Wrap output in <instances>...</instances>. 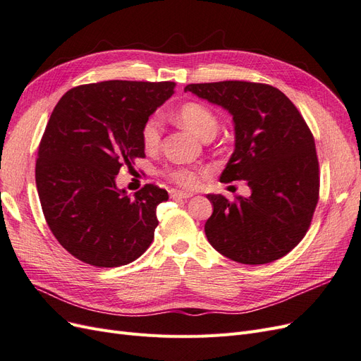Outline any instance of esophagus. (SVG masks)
I'll list each match as a JSON object with an SVG mask.
<instances>
[{
    "label": "esophagus",
    "mask_w": 361,
    "mask_h": 361,
    "mask_svg": "<svg viewBox=\"0 0 361 361\" xmlns=\"http://www.w3.org/2000/svg\"><path fill=\"white\" fill-rule=\"evenodd\" d=\"M170 197L174 200H187L192 197V192H187V191H180V190H170Z\"/></svg>",
    "instance_id": "esophagus-1"
}]
</instances>
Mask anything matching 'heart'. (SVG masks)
<instances>
[{
	"label": "heart",
	"mask_w": 361,
	"mask_h": 361,
	"mask_svg": "<svg viewBox=\"0 0 361 361\" xmlns=\"http://www.w3.org/2000/svg\"><path fill=\"white\" fill-rule=\"evenodd\" d=\"M178 122L187 129L203 138L211 140L218 130L220 122H218L216 114L211 110L209 106L200 102H187L178 108L176 111ZM162 134V123L161 118L154 114L145 120L143 126H141V143L149 150H154L159 146ZM166 176L185 188H191L199 182L200 171L190 169V167H171L166 170Z\"/></svg>",
	"instance_id": "1"
}]
</instances>
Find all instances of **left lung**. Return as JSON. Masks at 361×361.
Segmentation results:
<instances>
[{"instance_id": "obj_1", "label": "left lung", "mask_w": 361, "mask_h": 361, "mask_svg": "<svg viewBox=\"0 0 361 361\" xmlns=\"http://www.w3.org/2000/svg\"><path fill=\"white\" fill-rule=\"evenodd\" d=\"M185 92L233 116L235 152L221 182L247 180L250 197L207 194L214 212L204 224L209 244L245 265L286 256L307 233L319 200L314 138L289 97L268 84H188Z\"/></svg>"}]
</instances>
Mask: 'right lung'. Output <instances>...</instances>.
<instances>
[{"mask_svg":"<svg viewBox=\"0 0 361 361\" xmlns=\"http://www.w3.org/2000/svg\"><path fill=\"white\" fill-rule=\"evenodd\" d=\"M171 81H104L73 87L54 108L40 140L36 185L52 235L97 268L128 265L152 244L166 190H117L123 166L145 158L141 126L173 94Z\"/></svg>","mask_w":361,"mask_h":361,"instance_id":"obj_1","label":"right lung"}]
</instances>
